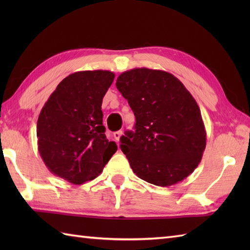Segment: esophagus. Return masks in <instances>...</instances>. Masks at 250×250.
Masks as SVG:
<instances>
[{"instance_id":"34e87169","label":"esophagus","mask_w":250,"mask_h":250,"mask_svg":"<svg viewBox=\"0 0 250 250\" xmlns=\"http://www.w3.org/2000/svg\"><path fill=\"white\" fill-rule=\"evenodd\" d=\"M124 134V132H122L121 130L120 131H117V132H115L114 133V137H115V140L117 141V142H119V140H120V137H121V135Z\"/></svg>"}]
</instances>
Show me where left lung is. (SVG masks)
I'll return each instance as SVG.
<instances>
[{
	"mask_svg": "<svg viewBox=\"0 0 250 250\" xmlns=\"http://www.w3.org/2000/svg\"><path fill=\"white\" fill-rule=\"evenodd\" d=\"M116 87L135 116L120 148L133 172L145 182L167 187L188 177L201 162L206 131L201 110L171 73L141 67L124 72Z\"/></svg>",
	"mask_w": 250,
	"mask_h": 250,
	"instance_id": "obj_1",
	"label": "left lung"
}]
</instances>
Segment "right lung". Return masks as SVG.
Wrapping results in <instances>:
<instances>
[{
  "label": "right lung",
  "mask_w": 250,
  "mask_h": 250,
  "mask_svg": "<svg viewBox=\"0 0 250 250\" xmlns=\"http://www.w3.org/2000/svg\"><path fill=\"white\" fill-rule=\"evenodd\" d=\"M115 74L73 73L58 84L42 108L36 126L40 155L49 171L74 185L102 173L117 151L103 125L102 102Z\"/></svg>",
  "instance_id": "1"
}]
</instances>
